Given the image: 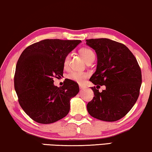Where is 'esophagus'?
<instances>
[{
    "instance_id": "obj_1",
    "label": "esophagus",
    "mask_w": 152,
    "mask_h": 152,
    "mask_svg": "<svg viewBox=\"0 0 152 152\" xmlns=\"http://www.w3.org/2000/svg\"><path fill=\"white\" fill-rule=\"evenodd\" d=\"M79 87H80V89H81V90H83V89H84L86 88V87H85V85H79Z\"/></svg>"
}]
</instances>
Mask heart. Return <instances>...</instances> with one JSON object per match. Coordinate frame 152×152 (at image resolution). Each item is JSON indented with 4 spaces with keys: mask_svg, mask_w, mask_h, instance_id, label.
<instances>
[{
    "mask_svg": "<svg viewBox=\"0 0 152 152\" xmlns=\"http://www.w3.org/2000/svg\"><path fill=\"white\" fill-rule=\"evenodd\" d=\"M79 52L86 63L95 59V54L91 49L82 48L79 50ZM70 56H71L70 54H68L64 58L63 66L65 69H67L69 67ZM87 76H88V74L86 72L81 71H72L68 74L67 78L78 83H83L85 79L87 78Z\"/></svg>",
    "mask_w": 152,
    "mask_h": 152,
    "instance_id": "1",
    "label": "heart"
}]
</instances>
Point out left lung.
Returning a JSON list of instances; mask_svg holds the SVG:
<instances>
[{
  "instance_id": "8db88e82",
  "label": "left lung",
  "mask_w": 152,
  "mask_h": 152,
  "mask_svg": "<svg viewBox=\"0 0 152 152\" xmlns=\"http://www.w3.org/2000/svg\"><path fill=\"white\" fill-rule=\"evenodd\" d=\"M95 50L97 67L89 80L94 96L87 109L94 118L113 122L123 118L137 100L142 83V74L137 60L125 45L108 38L86 40ZM102 85L106 89L99 93Z\"/></svg>"
}]
</instances>
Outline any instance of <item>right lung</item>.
Listing matches in <instances>:
<instances>
[{
  "mask_svg": "<svg viewBox=\"0 0 152 152\" xmlns=\"http://www.w3.org/2000/svg\"><path fill=\"white\" fill-rule=\"evenodd\" d=\"M80 42L42 40L27 47L19 57L14 88L20 107L34 121L53 123L69 113L70 100L78 93V85L66 79L58 87L53 78L63 76L64 58Z\"/></svg>",
  "mask_w": 152,
  "mask_h": 152,
  "instance_id": "obj_1",
  "label": "right lung"
}]
</instances>
